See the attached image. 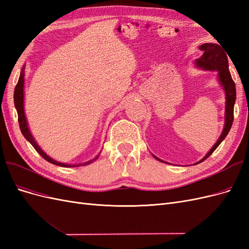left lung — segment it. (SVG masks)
Listing matches in <instances>:
<instances>
[{
  "label": "left lung",
  "mask_w": 249,
  "mask_h": 249,
  "mask_svg": "<svg viewBox=\"0 0 249 249\" xmlns=\"http://www.w3.org/2000/svg\"><path fill=\"white\" fill-rule=\"evenodd\" d=\"M199 49L203 52V54L199 59L196 60L197 66L201 67L203 70L218 71V79H219V82L224 88L225 99H227V101H225V124L221 136L216 142V144L211 148V150H209V153L203 157L200 161L193 165H196L198 163H201L202 161H205L207 158L212 155L214 150L219 146L222 140L227 137V135L229 134L233 122V106H235L236 102V86L235 82L231 79V72L229 70V60L227 53H225L227 51L224 52L223 48L215 43H203L199 47ZM155 158L158 161L166 163L160 159H158L157 157Z\"/></svg>",
  "instance_id": "8db88e82"
}]
</instances>
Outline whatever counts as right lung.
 <instances>
[{"label":"right lung","mask_w":249,"mask_h":249,"mask_svg":"<svg viewBox=\"0 0 249 249\" xmlns=\"http://www.w3.org/2000/svg\"><path fill=\"white\" fill-rule=\"evenodd\" d=\"M24 69H22L21 72H20V76H19V79H18V84L16 86V89H14V105H16V108H17V111H18V124H19V129L22 133V135H24V137L31 143V144L33 145V147L36 149V152L38 153L44 160H47L48 162L52 163V164H55V165H58V166H62V167H77V166H85V165H88L91 163L92 161L96 160L97 158H99V156H97L96 158H94L93 160L91 161H88V162H85V163H81V164H78V165H69V164H64V163H60V162H57L55 160H53L52 158H50L46 153L43 152V150L37 145V143L35 142L34 138L32 137L31 133H30L29 131V127H28V124H27V120H26V116H25V111H24V76H25V72H24Z\"/></svg>","instance_id":"add662e5"}]
</instances>
